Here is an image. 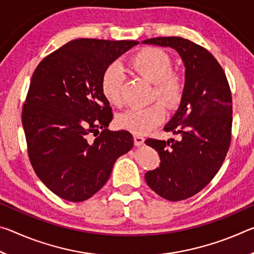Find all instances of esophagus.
Here are the masks:
<instances>
[{"instance_id": "1", "label": "esophagus", "mask_w": 254, "mask_h": 254, "mask_svg": "<svg viewBox=\"0 0 254 254\" xmlns=\"http://www.w3.org/2000/svg\"><path fill=\"white\" fill-rule=\"evenodd\" d=\"M133 137H134V144L136 145V147H140V145H142L144 143V137L143 136L135 134Z\"/></svg>"}]
</instances>
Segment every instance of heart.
I'll return each instance as SVG.
<instances>
[{
	"label": "heart",
	"instance_id": "b5f03b06",
	"mask_svg": "<svg viewBox=\"0 0 254 254\" xmlns=\"http://www.w3.org/2000/svg\"><path fill=\"white\" fill-rule=\"evenodd\" d=\"M130 66L137 75L152 83V100L165 103L168 109H176L183 102L186 92V80L173 70V60L162 49L148 47L136 53L130 60ZM122 69L118 64H111L103 70L101 91L110 104L122 105ZM166 118L161 102L147 107H133L117 118L118 126L134 134L141 135L153 130Z\"/></svg>",
	"mask_w": 254,
	"mask_h": 254
}]
</instances>
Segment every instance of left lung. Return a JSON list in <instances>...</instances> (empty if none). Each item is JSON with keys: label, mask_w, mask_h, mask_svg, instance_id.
Segmentation results:
<instances>
[{"label": "left lung", "mask_w": 254, "mask_h": 254, "mask_svg": "<svg viewBox=\"0 0 254 254\" xmlns=\"http://www.w3.org/2000/svg\"><path fill=\"white\" fill-rule=\"evenodd\" d=\"M143 44L170 47L186 67V92L165 127L178 139H148L160 165L145 174L148 186L170 201L187 199L210 183L231 144L232 95L220 64L204 47L182 37H158Z\"/></svg>", "instance_id": "obj_1"}]
</instances>
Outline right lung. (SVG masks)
Here are the masks:
<instances>
[{
  "label": "right lung",
  "instance_id": "obj_1",
  "mask_svg": "<svg viewBox=\"0 0 254 254\" xmlns=\"http://www.w3.org/2000/svg\"><path fill=\"white\" fill-rule=\"evenodd\" d=\"M137 44L76 39L45 57L33 71L22 107L28 156L34 173L60 198L77 203L96 194L117 159L133 148L130 132L107 130L113 114L101 77Z\"/></svg>",
  "mask_w": 254,
  "mask_h": 254
}]
</instances>
